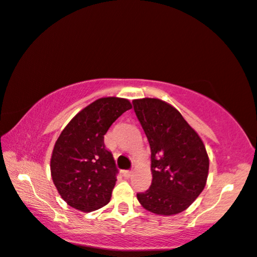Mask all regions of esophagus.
Returning a JSON list of instances; mask_svg holds the SVG:
<instances>
[{"instance_id": "34e87169", "label": "esophagus", "mask_w": 257, "mask_h": 257, "mask_svg": "<svg viewBox=\"0 0 257 257\" xmlns=\"http://www.w3.org/2000/svg\"><path fill=\"white\" fill-rule=\"evenodd\" d=\"M123 176H124L125 178H131L133 176V172L131 170H125V171H123Z\"/></svg>"}]
</instances>
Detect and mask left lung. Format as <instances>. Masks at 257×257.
Masks as SVG:
<instances>
[{
	"label": "left lung",
	"mask_w": 257,
	"mask_h": 257,
	"mask_svg": "<svg viewBox=\"0 0 257 257\" xmlns=\"http://www.w3.org/2000/svg\"><path fill=\"white\" fill-rule=\"evenodd\" d=\"M151 147L152 184L138 200L147 211H185L206 185L209 160L201 138L172 105L157 98L133 100Z\"/></svg>",
	"instance_id": "obj_1"
}]
</instances>
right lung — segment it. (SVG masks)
I'll use <instances>...</instances> for the list:
<instances>
[{"mask_svg": "<svg viewBox=\"0 0 257 257\" xmlns=\"http://www.w3.org/2000/svg\"><path fill=\"white\" fill-rule=\"evenodd\" d=\"M129 109L128 99H97L74 116L58 137L51 156V177L73 208L92 212L109 203L118 170L112 153L105 148L104 135Z\"/></svg>", "mask_w": 257, "mask_h": 257, "instance_id": "right-lung-1", "label": "right lung"}]
</instances>
